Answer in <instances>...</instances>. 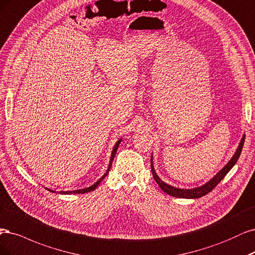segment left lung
<instances>
[{
  "mask_svg": "<svg viewBox=\"0 0 255 255\" xmlns=\"http://www.w3.org/2000/svg\"><path fill=\"white\" fill-rule=\"evenodd\" d=\"M244 142H245V135H243L242 139H241V143L238 145L237 149L234 153V155L232 157V159L228 162V164H226V166L220 169V171H218L217 174L213 177L209 182H207L205 184H203L202 186L199 187H195V188H191V190H184V188H178L175 186H171L165 182H163L162 180L159 178V176L157 175V172L154 170L153 167V163H152V157L150 159V163H151V171H152V176L155 180V182L158 183V185L161 187V190L163 192H165L166 194L170 195V196H174L177 197V198H186V199H194V198H200V197L204 196L209 194L213 188H214L221 180L225 178V176L228 174V172L231 170V168L235 165V163L237 162L238 158H240V155L242 153V149H243V146H244Z\"/></svg>",
  "mask_w": 255,
  "mask_h": 255,
  "instance_id": "obj_1",
  "label": "left lung"
}]
</instances>
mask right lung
<instances>
[{
    "label": "right lung",
    "instance_id": "1",
    "mask_svg": "<svg viewBox=\"0 0 255 255\" xmlns=\"http://www.w3.org/2000/svg\"><path fill=\"white\" fill-rule=\"evenodd\" d=\"M122 142V138H120L119 141L116 143V145H114V147H113V150H112V153H111V158H110V162H109V166H108V169H107V171H106V174L100 179V180H97V181L93 184V185H91V186H89V187H86V188H81V190H76V191H67V192H59V194H63V195H70V194H85V193H89V192H92V191H94L95 188L100 185V183L103 181V179L108 175V172H109V170H110V168H111V165H112V162H113V159H114V155H116V153H117V150H118V148H119V145H120V143ZM47 191H50V192H52V193H55V191H53V190H50V188H46Z\"/></svg>",
    "mask_w": 255,
    "mask_h": 255
}]
</instances>
